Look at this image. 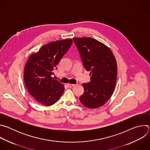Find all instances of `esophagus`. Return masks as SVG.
<instances>
[{
    "instance_id": "obj_1",
    "label": "esophagus",
    "mask_w": 150,
    "mask_h": 150,
    "mask_svg": "<svg viewBox=\"0 0 150 150\" xmlns=\"http://www.w3.org/2000/svg\"><path fill=\"white\" fill-rule=\"evenodd\" d=\"M75 85V84H73V83H68V86L69 87V88H72V87H74Z\"/></svg>"
}]
</instances>
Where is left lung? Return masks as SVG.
<instances>
[{
  "label": "left lung",
  "mask_w": 150,
  "mask_h": 150,
  "mask_svg": "<svg viewBox=\"0 0 150 150\" xmlns=\"http://www.w3.org/2000/svg\"><path fill=\"white\" fill-rule=\"evenodd\" d=\"M83 66L90 71L91 81L83 83L81 103L90 109L103 105L112 96L117 79V67L109 47L91 37L73 38Z\"/></svg>",
  "instance_id": "1"
}]
</instances>
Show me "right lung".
I'll list each match as a JSON object with an SVG mask.
<instances>
[{
    "label": "right lung",
    "instance_id": "1",
    "mask_svg": "<svg viewBox=\"0 0 150 150\" xmlns=\"http://www.w3.org/2000/svg\"><path fill=\"white\" fill-rule=\"evenodd\" d=\"M72 41L69 38L49 42L29 56L24 67V82L30 94L39 104L46 106L53 104L65 90L64 84L52 75Z\"/></svg>",
    "mask_w": 150,
    "mask_h": 150
}]
</instances>
